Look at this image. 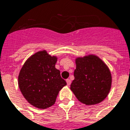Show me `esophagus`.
Segmentation results:
<instances>
[{
    "instance_id": "1",
    "label": "esophagus",
    "mask_w": 130,
    "mask_h": 130,
    "mask_svg": "<svg viewBox=\"0 0 130 130\" xmlns=\"http://www.w3.org/2000/svg\"><path fill=\"white\" fill-rule=\"evenodd\" d=\"M66 83H67V85L69 86V85H71V80L70 79H66Z\"/></svg>"
}]
</instances>
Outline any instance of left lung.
I'll return each mask as SVG.
<instances>
[{"instance_id":"left-lung-1","label":"left lung","mask_w":130,"mask_h":130,"mask_svg":"<svg viewBox=\"0 0 130 130\" xmlns=\"http://www.w3.org/2000/svg\"><path fill=\"white\" fill-rule=\"evenodd\" d=\"M75 64L71 90L77 99L86 105L101 103L111 87L112 77L107 65L93 54L76 57Z\"/></svg>"}]
</instances>
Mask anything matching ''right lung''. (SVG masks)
Wrapping results in <instances>:
<instances>
[{"mask_svg": "<svg viewBox=\"0 0 130 130\" xmlns=\"http://www.w3.org/2000/svg\"><path fill=\"white\" fill-rule=\"evenodd\" d=\"M57 56L45 50L38 51L25 61L18 77L20 91L30 105L45 109L55 104L59 91L66 85L55 68Z\"/></svg>", "mask_w": 130, "mask_h": 130, "instance_id": "right-lung-1", "label": "right lung"}]
</instances>
